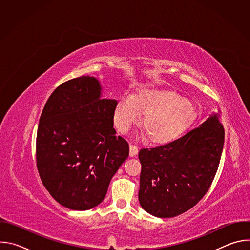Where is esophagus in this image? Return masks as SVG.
<instances>
[{"label":"esophagus","mask_w":250,"mask_h":250,"mask_svg":"<svg viewBox=\"0 0 250 250\" xmlns=\"http://www.w3.org/2000/svg\"><path fill=\"white\" fill-rule=\"evenodd\" d=\"M138 153V147L135 146H129V156L133 157Z\"/></svg>","instance_id":"34e87169"}]
</instances>
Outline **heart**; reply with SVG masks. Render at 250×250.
I'll use <instances>...</instances> for the list:
<instances>
[{
  "label": "heart",
  "mask_w": 250,
  "mask_h": 250,
  "mask_svg": "<svg viewBox=\"0 0 250 250\" xmlns=\"http://www.w3.org/2000/svg\"><path fill=\"white\" fill-rule=\"evenodd\" d=\"M145 115L140 128L151 144L163 145L185 131L195 118L193 104L178 93L164 89H139L133 96L121 97L114 123L125 133Z\"/></svg>",
  "instance_id": "heart-1"
}]
</instances>
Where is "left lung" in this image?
Listing matches in <instances>:
<instances>
[{"mask_svg":"<svg viewBox=\"0 0 250 250\" xmlns=\"http://www.w3.org/2000/svg\"><path fill=\"white\" fill-rule=\"evenodd\" d=\"M225 142L221 114L167 145L142 148L139 204L157 218H173L193 208L217 173Z\"/></svg>","mask_w":250,"mask_h":250,"instance_id":"8db88e82","label":"left lung"}]
</instances>
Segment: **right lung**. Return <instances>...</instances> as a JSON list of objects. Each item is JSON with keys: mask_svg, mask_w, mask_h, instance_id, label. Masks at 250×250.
<instances>
[{"mask_svg": "<svg viewBox=\"0 0 250 250\" xmlns=\"http://www.w3.org/2000/svg\"><path fill=\"white\" fill-rule=\"evenodd\" d=\"M101 96L97 78L71 79L53 91L40 119L38 170L49 194L70 209L102 203L129 154L128 144L114 128L117 101Z\"/></svg>", "mask_w": 250, "mask_h": 250, "instance_id": "add662e5", "label": "right lung"}]
</instances>
